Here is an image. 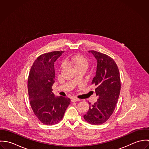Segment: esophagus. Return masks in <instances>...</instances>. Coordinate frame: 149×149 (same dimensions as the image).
<instances>
[{
	"mask_svg": "<svg viewBox=\"0 0 149 149\" xmlns=\"http://www.w3.org/2000/svg\"><path fill=\"white\" fill-rule=\"evenodd\" d=\"M71 101H72V102H79V101H80V99H78V98H76V97H73L72 98Z\"/></svg>",
	"mask_w": 149,
	"mask_h": 149,
	"instance_id": "1",
	"label": "esophagus"
}]
</instances>
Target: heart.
<instances>
[{"mask_svg": "<svg viewBox=\"0 0 149 149\" xmlns=\"http://www.w3.org/2000/svg\"><path fill=\"white\" fill-rule=\"evenodd\" d=\"M66 63L73 66L75 69H84L85 70L89 66V61L85 57L81 55H76L66 60ZM64 68V64L61 65L60 70Z\"/></svg>", "mask_w": 149, "mask_h": 149, "instance_id": "1", "label": "heart"}]
</instances>
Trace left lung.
<instances>
[{"instance_id":"8db88e82","label":"left lung","mask_w":149,"mask_h":149,"mask_svg":"<svg viewBox=\"0 0 149 149\" xmlns=\"http://www.w3.org/2000/svg\"><path fill=\"white\" fill-rule=\"evenodd\" d=\"M97 60V69L92 84L96 86L99 96L93 105L91 103L84 119L91 125L105 123L111 116L118 102L120 91V78L118 67L112 58L106 54L89 50Z\"/></svg>"}]
</instances>
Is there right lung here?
Here are the masks:
<instances>
[{
  "instance_id": "add662e5",
  "label": "right lung",
  "mask_w": 149,
  "mask_h": 149,
  "mask_svg": "<svg viewBox=\"0 0 149 149\" xmlns=\"http://www.w3.org/2000/svg\"><path fill=\"white\" fill-rule=\"evenodd\" d=\"M64 51H54L38 56L30 69L28 93L31 107L38 120L46 125L58 123L70 103V99L54 97L52 86L54 82V62Z\"/></svg>"
}]
</instances>
